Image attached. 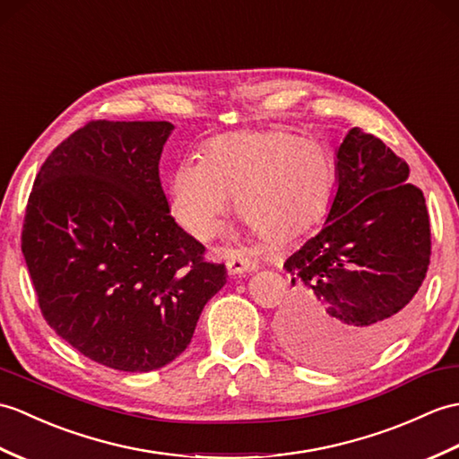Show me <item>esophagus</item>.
<instances>
[{
    "label": "esophagus",
    "instance_id": "obj_1",
    "mask_svg": "<svg viewBox=\"0 0 459 459\" xmlns=\"http://www.w3.org/2000/svg\"><path fill=\"white\" fill-rule=\"evenodd\" d=\"M260 268V264L255 260H250L247 254H242L238 250H232L227 255V272L230 275H240V273H247V272H255Z\"/></svg>",
    "mask_w": 459,
    "mask_h": 459
}]
</instances>
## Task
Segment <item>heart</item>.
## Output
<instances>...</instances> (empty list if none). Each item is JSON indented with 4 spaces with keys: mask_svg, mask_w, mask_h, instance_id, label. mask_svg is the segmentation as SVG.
Masks as SVG:
<instances>
[{
    "mask_svg": "<svg viewBox=\"0 0 459 459\" xmlns=\"http://www.w3.org/2000/svg\"><path fill=\"white\" fill-rule=\"evenodd\" d=\"M336 164L321 144L287 131H244L212 138L201 162L184 160L168 181L169 211L197 240L215 232L234 195V211L273 242L299 237L325 215Z\"/></svg>",
    "mask_w": 459,
    "mask_h": 459,
    "instance_id": "b5f03b06",
    "label": "heart"
}]
</instances>
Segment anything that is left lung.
<instances>
[{
	"instance_id": "8db88e82",
	"label": "left lung",
	"mask_w": 459,
	"mask_h": 459,
	"mask_svg": "<svg viewBox=\"0 0 459 459\" xmlns=\"http://www.w3.org/2000/svg\"><path fill=\"white\" fill-rule=\"evenodd\" d=\"M323 229L285 260L295 297L287 348L307 364L346 368L387 348L409 323L430 264L424 195L374 134L350 129L336 151Z\"/></svg>"
}]
</instances>
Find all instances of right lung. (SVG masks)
<instances>
[{
    "label": "right lung",
    "instance_id": "1",
    "mask_svg": "<svg viewBox=\"0 0 459 459\" xmlns=\"http://www.w3.org/2000/svg\"><path fill=\"white\" fill-rule=\"evenodd\" d=\"M174 125L93 121L45 160L25 212L23 250L40 311L83 356L152 371L191 342L227 283L222 264L178 227L158 164Z\"/></svg>",
    "mask_w": 459,
    "mask_h": 459
}]
</instances>
